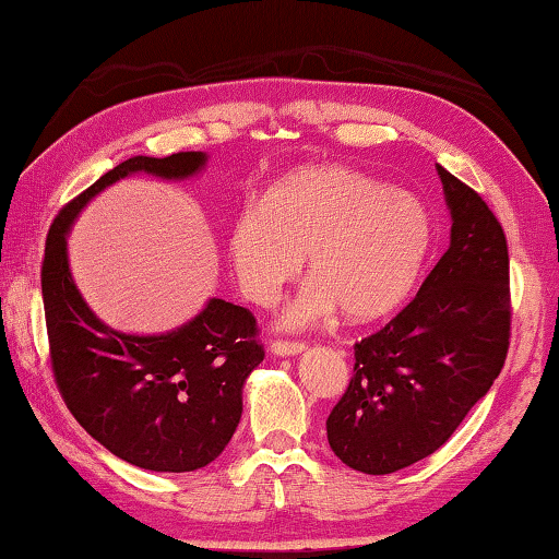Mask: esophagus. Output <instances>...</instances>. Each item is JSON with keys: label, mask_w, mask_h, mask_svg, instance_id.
<instances>
[{"label": "esophagus", "mask_w": 559, "mask_h": 559, "mask_svg": "<svg viewBox=\"0 0 559 559\" xmlns=\"http://www.w3.org/2000/svg\"><path fill=\"white\" fill-rule=\"evenodd\" d=\"M270 350L280 355V357H292V355H299L307 350V343H299V341H275L270 345Z\"/></svg>", "instance_id": "1"}]
</instances>
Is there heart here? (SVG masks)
<instances>
[{
    "mask_svg": "<svg viewBox=\"0 0 559 559\" xmlns=\"http://www.w3.org/2000/svg\"><path fill=\"white\" fill-rule=\"evenodd\" d=\"M433 226L416 197L338 165L301 167L246 206L228 228V260L246 297L272 307L309 255L313 280L284 313L304 325L341 309L353 321L406 299L424 267Z\"/></svg>",
    "mask_w": 559,
    "mask_h": 559,
    "instance_id": "1",
    "label": "heart"
}]
</instances>
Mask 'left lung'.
Wrapping results in <instances>:
<instances>
[{"instance_id": "obj_1", "label": "left lung", "mask_w": 559, "mask_h": 559, "mask_svg": "<svg viewBox=\"0 0 559 559\" xmlns=\"http://www.w3.org/2000/svg\"><path fill=\"white\" fill-rule=\"evenodd\" d=\"M450 248L382 331L355 343L353 379L325 430L365 475H389L445 443L489 392L511 338L509 246L475 189L438 165Z\"/></svg>"}]
</instances>
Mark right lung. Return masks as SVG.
I'll return each instance as SVG.
<instances>
[{
	"instance_id": "1",
	"label": "right lung",
	"mask_w": 559,
	"mask_h": 559,
	"mask_svg": "<svg viewBox=\"0 0 559 559\" xmlns=\"http://www.w3.org/2000/svg\"><path fill=\"white\" fill-rule=\"evenodd\" d=\"M204 153L135 155L60 209L46 238L40 289L52 377L78 424L141 469L192 472L214 462L243 414V384L265 357L255 316L224 299L180 329L131 335L109 329L82 299L68 265V230L102 189L133 173L185 180Z\"/></svg>"
}]
</instances>
